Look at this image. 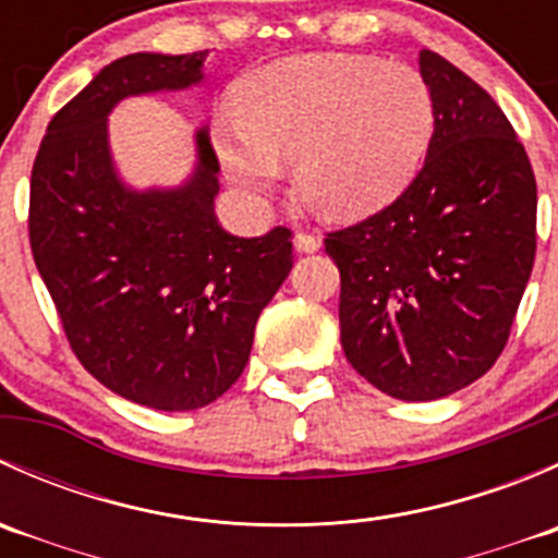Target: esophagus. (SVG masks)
<instances>
[{"mask_svg":"<svg viewBox=\"0 0 558 558\" xmlns=\"http://www.w3.org/2000/svg\"><path fill=\"white\" fill-rule=\"evenodd\" d=\"M294 247L300 253H315L320 247V238L318 234H307V232H300L294 238Z\"/></svg>","mask_w":558,"mask_h":558,"instance_id":"1","label":"esophagus"}]
</instances>
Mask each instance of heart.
<instances>
[{
    "label": "heart",
    "instance_id": "b5f03b06",
    "mask_svg": "<svg viewBox=\"0 0 558 558\" xmlns=\"http://www.w3.org/2000/svg\"><path fill=\"white\" fill-rule=\"evenodd\" d=\"M238 121L218 132L223 170L267 191L278 161L331 216H362L410 183L435 132V97L418 70L369 56H300L264 66L238 94Z\"/></svg>",
    "mask_w": 558,
    "mask_h": 558
}]
</instances>
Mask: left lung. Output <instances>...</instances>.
<instances>
[{
	"label": "left lung",
	"instance_id": "8db88e82",
	"mask_svg": "<svg viewBox=\"0 0 558 558\" xmlns=\"http://www.w3.org/2000/svg\"><path fill=\"white\" fill-rule=\"evenodd\" d=\"M421 172L386 210L326 238L340 269V340L362 378L432 402L494 367L537 247V183L499 105L435 50Z\"/></svg>",
	"mask_w": 558,
	"mask_h": 558
}]
</instances>
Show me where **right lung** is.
I'll return each mask as SVG.
<instances>
[{
    "label": "right lung",
    "mask_w": 558,
    "mask_h": 558,
    "mask_svg": "<svg viewBox=\"0 0 558 558\" xmlns=\"http://www.w3.org/2000/svg\"><path fill=\"white\" fill-rule=\"evenodd\" d=\"M207 50L132 53L99 70L53 121L32 167L29 240L66 340L99 384L154 410L216 402L243 375L253 329L291 267V232L234 238L218 223V159L174 189L118 174L107 116L121 99L205 81Z\"/></svg>",
    "instance_id": "add662e5"
}]
</instances>
